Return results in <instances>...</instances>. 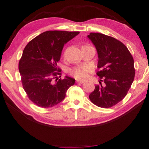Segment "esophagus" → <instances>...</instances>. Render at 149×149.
I'll return each mask as SVG.
<instances>
[{"mask_svg":"<svg viewBox=\"0 0 149 149\" xmlns=\"http://www.w3.org/2000/svg\"><path fill=\"white\" fill-rule=\"evenodd\" d=\"M76 82L78 83V84H83L84 82V81H79V80H77L76 81Z\"/></svg>","mask_w":149,"mask_h":149,"instance_id":"1","label":"esophagus"}]
</instances>
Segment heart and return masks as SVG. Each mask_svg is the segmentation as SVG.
<instances>
[{"label": "heart", "instance_id": "1", "mask_svg": "<svg viewBox=\"0 0 149 149\" xmlns=\"http://www.w3.org/2000/svg\"><path fill=\"white\" fill-rule=\"evenodd\" d=\"M91 71V68L88 66L75 68L71 71V74L77 79L83 80L88 77L89 72Z\"/></svg>", "mask_w": 149, "mask_h": 149}]
</instances>
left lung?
I'll return each mask as SVG.
<instances>
[{
  "instance_id": "left-lung-1",
  "label": "left lung",
  "mask_w": 149,
  "mask_h": 149,
  "mask_svg": "<svg viewBox=\"0 0 149 149\" xmlns=\"http://www.w3.org/2000/svg\"><path fill=\"white\" fill-rule=\"evenodd\" d=\"M98 53L96 74L103 79L104 86H95L89 96L91 102L102 108H109L125 97L133 82L134 60L126 46L112 37L100 33L87 36Z\"/></svg>"
}]
</instances>
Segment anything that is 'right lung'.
Returning a JSON list of instances; mask_svg holds the SVG:
<instances>
[{
    "label": "right lung",
    "instance_id": "add662e5",
    "mask_svg": "<svg viewBox=\"0 0 149 149\" xmlns=\"http://www.w3.org/2000/svg\"><path fill=\"white\" fill-rule=\"evenodd\" d=\"M79 32L46 31L28 43L19 62V72L24 90L36 105L42 108L54 107L63 100L75 80L61 77L57 63L64 45Z\"/></svg>",
    "mask_w": 149,
    "mask_h": 149
}]
</instances>
